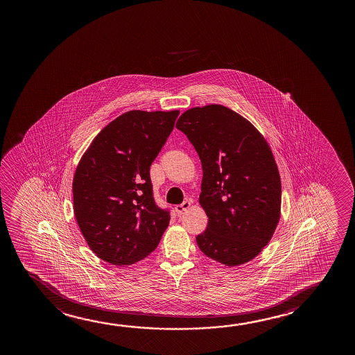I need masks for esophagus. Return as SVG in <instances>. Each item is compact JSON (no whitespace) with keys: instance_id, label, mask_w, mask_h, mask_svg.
I'll use <instances>...</instances> for the list:
<instances>
[{"instance_id":"34e87169","label":"esophagus","mask_w":355,"mask_h":355,"mask_svg":"<svg viewBox=\"0 0 355 355\" xmlns=\"http://www.w3.org/2000/svg\"><path fill=\"white\" fill-rule=\"evenodd\" d=\"M190 207V202L189 201H184L183 204L180 205H175V211L178 214H182L184 211H187V209H189Z\"/></svg>"}]
</instances>
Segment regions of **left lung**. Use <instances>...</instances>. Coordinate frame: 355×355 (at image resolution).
Here are the masks:
<instances>
[{"mask_svg":"<svg viewBox=\"0 0 355 355\" xmlns=\"http://www.w3.org/2000/svg\"><path fill=\"white\" fill-rule=\"evenodd\" d=\"M175 127L194 146L204 172L199 202L209 224L196 236L198 246L228 267L251 261L280 219L282 180L267 141L219 104L187 110Z\"/></svg>","mask_w":355,"mask_h":355,"instance_id":"left-lung-1","label":"left lung"}]
</instances>
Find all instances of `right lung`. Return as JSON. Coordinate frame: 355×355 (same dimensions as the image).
<instances>
[{"label": "right lung", "mask_w": 355, "mask_h": 355, "mask_svg": "<svg viewBox=\"0 0 355 355\" xmlns=\"http://www.w3.org/2000/svg\"><path fill=\"white\" fill-rule=\"evenodd\" d=\"M178 115L125 112L98 133L78 162L73 214L89 248L112 266L146 258L168 227L170 211L154 200L150 166Z\"/></svg>", "instance_id": "right-lung-1"}]
</instances>
